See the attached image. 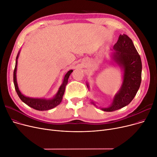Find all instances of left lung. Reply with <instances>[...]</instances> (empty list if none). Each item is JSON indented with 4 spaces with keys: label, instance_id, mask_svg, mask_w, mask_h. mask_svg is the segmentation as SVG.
I'll return each instance as SVG.
<instances>
[{
    "label": "left lung",
    "instance_id": "left-lung-1",
    "mask_svg": "<svg viewBox=\"0 0 157 157\" xmlns=\"http://www.w3.org/2000/svg\"><path fill=\"white\" fill-rule=\"evenodd\" d=\"M113 48V61L123 68V81L112 105L101 109L105 112L114 111L128 105L136 95L141 82L142 62L132 40L127 35L120 34ZM87 86L89 87L88 84ZM92 103L95 105L94 102Z\"/></svg>",
    "mask_w": 157,
    "mask_h": 157
}]
</instances>
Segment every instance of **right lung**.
Segmentation results:
<instances>
[{
	"label": "right lung",
	"instance_id": "1",
	"mask_svg": "<svg viewBox=\"0 0 157 157\" xmlns=\"http://www.w3.org/2000/svg\"><path fill=\"white\" fill-rule=\"evenodd\" d=\"M19 56V53L18 54L16 59V64L15 67H14V70L13 72V82H14V88H15V90L19 96V98L21 99V100L24 102L25 104L29 107H31L36 110H47L53 109L57 106L58 105L60 104V103L62 101L63 96L64 95V91H65V87L66 84H68V78L70 75V74L72 73L73 70H71L67 72V73L65 75L64 77V80L62 85L61 87H59V91L56 95L54 98L50 100H46L44 98H29V97H26L24 95L22 94L21 92L20 91L17 82V75H16V72H17V59Z\"/></svg>",
	"mask_w": 157,
	"mask_h": 157
}]
</instances>
